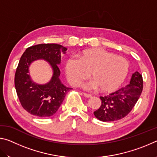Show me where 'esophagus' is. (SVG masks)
Masks as SVG:
<instances>
[{
    "label": "esophagus",
    "instance_id": "1",
    "mask_svg": "<svg viewBox=\"0 0 157 157\" xmlns=\"http://www.w3.org/2000/svg\"><path fill=\"white\" fill-rule=\"evenodd\" d=\"M84 95L86 98H91V94H86V93H84Z\"/></svg>",
    "mask_w": 157,
    "mask_h": 157
}]
</instances>
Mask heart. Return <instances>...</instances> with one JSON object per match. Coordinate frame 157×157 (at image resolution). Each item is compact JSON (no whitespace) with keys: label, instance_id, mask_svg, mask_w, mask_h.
<instances>
[{"label":"heart","instance_id":"1","mask_svg":"<svg viewBox=\"0 0 157 157\" xmlns=\"http://www.w3.org/2000/svg\"><path fill=\"white\" fill-rule=\"evenodd\" d=\"M65 74L73 86H79L90 75L93 81L86 87L99 88L103 93L113 92L125 80L129 63L125 58L102 48L82 51L79 58L71 57L66 61Z\"/></svg>","mask_w":157,"mask_h":157}]
</instances>
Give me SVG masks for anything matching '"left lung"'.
Returning <instances> with one entry per match:
<instances>
[{
    "label": "left lung",
    "instance_id": "8db88e82",
    "mask_svg": "<svg viewBox=\"0 0 157 157\" xmlns=\"http://www.w3.org/2000/svg\"><path fill=\"white\" fill-rule=\"evenodd\" d=\"M143 87V77L136 71L132 75L130 84L109 95L100 97L102 104L94 112L95 116L103 122H112L123 118L136 105Z\"/></svg>",
    "mask_w": 157,
    "mask_h": 157
}]
</instances>
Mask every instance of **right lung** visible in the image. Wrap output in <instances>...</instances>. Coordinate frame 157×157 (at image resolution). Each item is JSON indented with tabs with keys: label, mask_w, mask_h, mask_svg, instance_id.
<instances>
[{
	"label": "right lung",
	"mask_w": 157,
	"mask_h": 157,
	"mask_svg": "<svg viewBox=\"0 0 157 157\" xmlns=\"http://www.w3.org/2000/svg\"><path fill=\"white\" fill-rule=\"evenodd\" d=\"M67 48L56 44H42L28 48L21 56L16 71L14 85L22 107L33 116L48 118L57 112L67 93L72 88L61 82V55ZM44 59L48 61L53 70L51 81L39 85L30 79L27 73L30 63L34 60Z\"/></svg>",
	"instance_id": "add662e5"
}]
</instances>
